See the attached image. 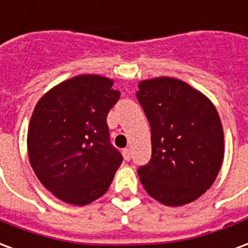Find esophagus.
<instances>
[{
	"instance_id": "34e87169",
	"label": "esophagus",
	"mask_w": 248,
	"mask_h": 248,
	"mask_svg": "<svg viewBox=\"0 0 248 248\" xmlns=\"http://www.w3.org/2000/svg\"><path fill=\"white\" fill-rule=\"evenodd\" d=\"M124 157L126 161L131 160V150L130 148H124Z\"/></svg>"
}]
</instances>
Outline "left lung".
Segmentation results:
<instances>
[{
    "mask_svg": "<svg viewBox=\"0 0 248 248\" xmlns=\"http://www.w3.org/2000/svg\"><path fill=\"white\" fill-rule=\"evenodd\" d=\"M137 98L151 127V159L138 168L143 188L167 206L202 196L223 159V130L209 98L177 78L139 84Z\"/></svg>",
    "mask_w": 248,
    "mask_h": 248,
    "instance_id": "obj_1",
    "label": "left lung"
}]
</instances>
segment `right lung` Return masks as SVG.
<instances>
[{"mask_svg":"<svg viewBox=\"0 0 248 248\" xmlns=\"http://www.w3.org/2000/svg\"><path fill=\"white\" fill-rule=\"evenodd\" d=\"M111 87L102 76H76L47 92L31 115V167L64 202L87 205L105 194L124 160L110 143L106 122L121 96Z\"/></svg>","mask_w":248,"mask_h":248,"instance_id":"add662e5","label":"right lung"}]
</instances>
